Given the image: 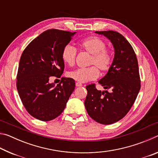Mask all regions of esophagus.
<instances>
[{"label":"esophagus","instance_id":"1","mask_svg":"<svg viewBox=\"0 0 158 158\" xmlns=\"http://www.w3.org/2000/svg\"><path fill=\"white\" fill-rule=\"evenodd\" d=\"M76 86L77 87H81V86H82V84L79 82H77L76 83Z\"/></svg>","mask_w":158,"mask_h":158}]
</instances>
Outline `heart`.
Returning a JSON list of instances; mask_svg holds the SVG:
<instances>
[{"label": "heart", "instance_id": "obj_1", "mask_svg": "<svg viewBox=\"0 0 158 158\" xmlns=\"http://www.w3.org/2000/svg\"><path fill=\"white\" fill-rule=\"evenodd\" d=\"M79 45L83 50L91 54L90 65L95 66L69 72L68 75L69 78L79 83L93 81L98 79L100 75L98 69L102 72H106L110 68L112 63L111 55L106 49V43L100 37H89L80 42ZM77 55L76 48L70 44H67L63 47L61 57L67 65L73 66L76 62Z\"/></svg>", "mask_w": 158, "mask_h": 158}]
</instances>
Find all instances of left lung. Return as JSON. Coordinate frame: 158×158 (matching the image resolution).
Wrapping results in <instances>:
<instances>
[{
    "label": "left lung",
    "mask_w": 158,
    "mask_h": 158,
    "mask_svg": "<svg viewBox=\"0 0 158 158\" xmlns=\"http://www.w3.org/2000/svg\"><path fill=\"white\" fill-rule=\"evenodd\" d=\"M95 33L111 41L115 54L108 73L98 81L106 90H97L95 84L88 85L84 105L94 121L109 125L122 119L137 97L141 88L138 61L132 47L121 34L113 31Z\"/></svg>",
    "instance_id": "obj_1"
}]
</instances>
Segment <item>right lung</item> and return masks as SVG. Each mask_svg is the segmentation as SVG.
Listing matches in <instances>:
<instances>
[{"mask_svg": "<svg viewBox=\"0 0 158 158\" xmlns=\"http://www.w3.org/2000/svg\"><path fill=\"white\" fill-rule=\"evenodd\" d=\"M76 32L49 29L30 42L23 51L17 75V90L26 110L42 121L56 118L63 111L75 87L74 80L62 77L55 86L49 78H60L64 70L63 47Z\"/></svg>", "mask_w": 158, "mask_h": 158, "instance_id": "add662e5", "label": "right lung"}]
</instances>
